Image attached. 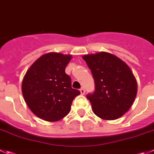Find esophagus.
Returning a JSON list of instances; mask_svg holds the SVG:
<instances>
[{
  "label": "esophagus",
  "mask_w": 154,
  "mask_h": 154,
  "mask_svg": "<svg viewBox=\"0 0 154 154\" xmlns=\"http://www.w3.org/2000/svg\"><path fill=\"white\" fill-rule=\"evenodd\" d=\"M80 92H81L82 94H85V88H82L80 89Z\"/></svg>",
  "instance_id": "esophagus-1"
}]
</instances>
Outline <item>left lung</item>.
Here are the masks:
<instances>
[{
    "instance_id": "1",
    "label": "left lung",
    "mask_w": 154,
    "mask_h": 154,
    "mask_svg": "<svg viewBox=\"0 0 154 154\" xmlns=\"http://www.w3.org/2000/svg\"><path fill=\"white\" fill-rule=\"evenodd\" d=\"M94 80L95 90L87 94L98 117L113 120L129 109L137 94V82L129 67L112 54L100 52L82 57Z\"/></svg>"
}]
</instances>
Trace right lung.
<instances>
[{
  "instance_id": "right-lung-1",
  "label": "right lung",
  "mask_w": 154,
  "mask_h": 154,
  "mask_svg": "<svg viewBox=\"0 0 154 154\" xmlns=\"http://www.w3.org/2000/svg\"><path fill=\"white\" fill-rule=\"evenodd\" d=\"M71 55L49 53L39 57L28 69L22 83L26 104L39 118L55 122L69 112L72 100L80 91L72 88L65 72Z\"/></svg>"
}]
</instances>
